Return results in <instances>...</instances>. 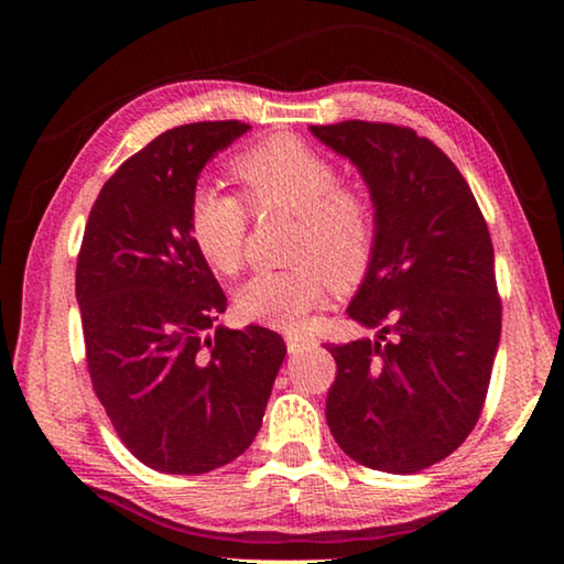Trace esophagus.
Masks as SVG:
<instances>
[{
	"label": "esophagus",
	"mask_w": 564,
	"mask_h": 564,
	"mask_svg": "<svg viewBox=\"0 0 564 564\" xmlns=\"http://www.w3.org/2000/svg\"><path fill=\"white\" fill-rule=\"evenodd\" d=\"M315 341L313 338H307V336H297V334H288V349H290V354H300V351H305V349H311Z\"/></svg>",
	"instance_id": "34e87169"
}]
</instances>
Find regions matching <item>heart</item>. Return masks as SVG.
<instances>
[{
    "instance_id": "b5f03b06",
    "label": "heart",
    "mask_w": 564,
    "mask_h": 564,
    "mask_svg": "<svg viewBox=\"0 0 564 564\" xmlns=\"http://www.w3.org/2000/svg\"><path fill=\"white\" fill-rule=\"evenodd\" d=\"M251 210L295 213L290 269L259 272L238 290L236 311L251 323L300 328L326 305L330 290L351 288L367 274L377 246L372 197L338 182L326 153L292 135H276L238 153L230 164ZM249 208L241 197L199 184L187 207V234L215 274L234 276L243 264Z\"/></svg>"
}]
</instances>
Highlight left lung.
I'll use <instances>...</instances> for the list:
<instances>
[{"label": "left lung", "instance_id": "obj_1", "mask_svg": "<svg viewBox=\"0 0 564 564\" xmlns=\"http://www.w3.org/2000/svg\"><path fill=\"white\" fill-rule=\"evenodd\" d=\"M311 130L357 164L377 210L372 264L346 313L380 336L328 346V429L359 465L421 473L465 442L488 395L500 341L488 223L459 169L415 130Z\"/></svg>", "mask_w": 564, "mask_h": 564}]
</instances>
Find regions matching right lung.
<instances>
[{
	"label": "right lung",
	"instance_id": "obj_1",
	"mask_svg": "<svg viewBox=\"0 0 564 564\" xmlns=\"http://www.w3.org/2000/svg\"><path fill=\"white\" fill-rule=\"evenodd\" d=\"M246 130L241 120L189 122L122 161L91 205L76 259L91 388L130 454L166 475L241 457L288 354L261 326L207 336L226 295L187 234L199 172Z\"/></svg>",
	"mask_w": 564,
	"mask_h": 564
}]
</instances>
